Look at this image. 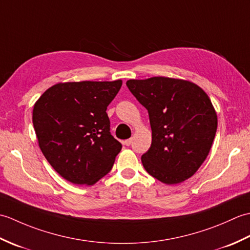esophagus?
I'll list each match as a JSON object with an SVG mask.
<instances>
[{
  "mask_svg": "<svg viewBox=\"0 0 250 250\" xmlns=\"http://www.w3.org/2000/svg\"><path fill=\"white\" fill-rule=\"evenodd\" d=\"M131 144H132V140H131V139L125 140V141L124 142V145H125V146H130Z\"/></svg>",
  "mask_w": 250,
  "mask_h": 250,
  "instance_id": "esophagus-1",
  "label": "esophagus"
}]
</instances>
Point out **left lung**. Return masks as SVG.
<instances>
[{
  "label": "left lung",
  "instance_id": "8db88e82",
  "mask_svg": "<svg viewBox=\"0 0 250 250\" xmlns=\"http://www.w3.org/2000/svg\"><path fill=\"white\" fill-rule=\"evenodd\" d=\"M126 86L149 115L151 146L142 156L147 173L167 185L192 176L208 155L218 124L208 95L193 83L161 76L130 79Z\"/></svg>",
  "mask_w": 250,
  "mask_h": 250
}]
</instances>
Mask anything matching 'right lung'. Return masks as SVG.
<instances>
[{
    "label": "right lung",
    "instance_id": "right-lung-1",
    "mask_svg": "<svg viewBox=\"0 0 250 250\" xmlns=\"http://www.w3.org/2000/svg\"><path fill=\"white\" fill-rule=\"evenodd\" d=\"M122 82L60 83L47 89L33 108L42 152L61 176L93 185L114 166L122 145L110 134L107 106Z\"/></svg>",
    "mask_w": 250,
    "mask_h": 250
}]
</instances>
